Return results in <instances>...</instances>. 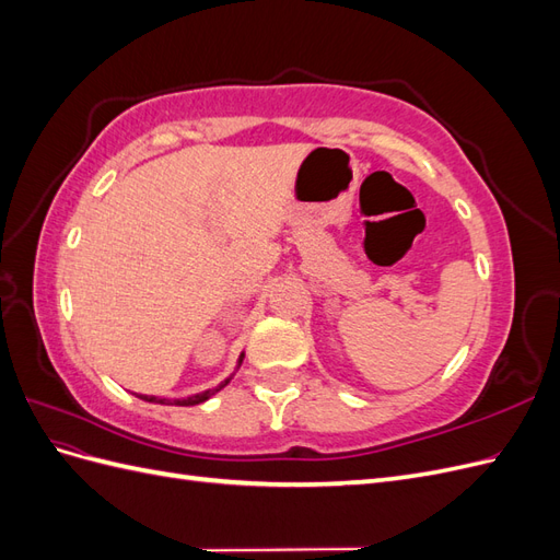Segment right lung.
Listing matches in <instances>:
<instances>
[{"label":"right lung","mask_w":560,"mask_h":560,"mask_svg":"<svg viewBox=\"0 0 560 560\" xmlns=\"http://www.w3.org/2000/svg\"><path fill=\"white\" fill-rule=\"evenodd\" d=\"M241 362H243V358H241ZM229 381H224L222 385H217L214 389H208V393H200V395H194V397H186V399H161V397H149V395H140V399H144V401H154V404H175V406H194V404H200V401H206V399H210L214 393H219V389H222L224 385H226Z\"/></svg>","instance_id":"1"}]
</instances>
